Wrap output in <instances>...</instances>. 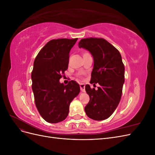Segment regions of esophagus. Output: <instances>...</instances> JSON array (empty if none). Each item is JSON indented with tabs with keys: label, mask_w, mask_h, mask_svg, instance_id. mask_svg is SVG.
<instances>
[{
	"label": "esophagus",
	"mask_w": 155,
	"mask_h": 155,
	"mask_svg": "<svg viewBox=\"0 0 155 155\" xmlns=\"http://www.w3.org/2000/svg\"><path fill=\"white\" fill-rule=\"evenodd\" d=\"M79 86H80V88H81V91L83 92H85V86L84 84L81 83L79 85Z\"/></svg>",
	"instance_id": "1"
}]
</instances>
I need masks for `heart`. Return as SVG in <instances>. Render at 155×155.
<instances>
[{
    "mask_svg": "<svg viewBox=\"0 0 155 155\" xmlns=\"http://www.w3.org/2000/svg\"><path fill=\"white\" fill-rule=\"evenodd\" d=\"M83 56H86V55H90V54H89L88 51H84V52L83 53Z\"/></svg>",
    "mask_w": 155,
    "mask_h": 155,
    "instance_id": "heart-1",
    "label": "heart"
}]
</instances>
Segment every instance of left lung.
<instances>
[{"instance_id": "left-lung-1", "label": "left lung", "mask_w": 155, "mask_h": 155, "mask_svg": "<svg viewBox=\"0 0 155 155\" xmlns=\"http://www.w3.org/2000/svg\"><path fill=\"white\" fill-rule=\"evenodd\" d=\"M79 48L90 51L94 59L91 83H98L97 90L85 85L90 101L85 107L89 118L104 120L112 114L122 94L125 67L119 51L101 38H87L79 43Z\"/></svg>"}]
</instances>
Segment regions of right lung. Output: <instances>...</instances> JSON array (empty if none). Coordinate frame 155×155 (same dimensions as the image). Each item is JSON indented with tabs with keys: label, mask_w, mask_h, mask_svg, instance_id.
Returning a JSON list of instances; mask_svg holds the SVG:
<instances>
[{
	"label": "right lung",
	"mask_w": 155,
	"mask_h": 155,
	"mask_svg": "<svg viewBox=\"0 0 155 155\" xmlns=\"http://www.w3.org/2000/svg\"><path fill=\"white\" fill-rule=\"evenodd\" d=\"M78 39L50 41L42 48L34 63L32 91L35 105L46 121L56 124L66 119L70 103L80 92L79 84L70 81L67 85L59 82L68 68L69 53Z\"/></svg>",
	"instance_id": "add662e5"
}]
</instances>
